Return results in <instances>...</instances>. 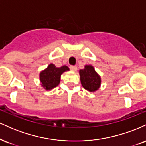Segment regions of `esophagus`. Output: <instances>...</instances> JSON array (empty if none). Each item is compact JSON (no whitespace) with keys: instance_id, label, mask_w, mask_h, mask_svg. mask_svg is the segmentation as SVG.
<instances>
[{"instance_id":"esophagus-1","label":"esophagus","mask_w":146,"mask_h":146,"mask_svg":"<svg viewBox=\"0 0 146 146\" xmlns=\"http://www.w3.org/2000/svg\"><path fill=\"white\" fill-rule=\"evenodd\" d=\"M69 67H70V69L72 70V71H75L77 70V66H74V65H71V66H70Z\"/></svg>"}]
</instances>
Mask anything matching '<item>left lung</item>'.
<instances>
[{
    "label": "left lung",
    "instance_id": "obj_1",
    "mask_svg": "<svg viewBox=\"0 0 146 146\" xmlns=\"http://www.w3.org/2000/svg\"><path fill=\"white\" fill-rule=\"evenodd\" d=\"M80 75L82 85L85 89L90 92L98 89L101 83V79L97 74L93 66L86 65L84 69L80 71Z\"/></svg>",
    "mask_w": 146,
    "mask_h": 146
}]
</instances>
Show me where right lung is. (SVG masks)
Here are the masks:
<instances>
[{"instance_id":"add662e5","label":"right lung","mask_w":146,"mask_h":146,"mask_svg":"<svg viewBox=\"0 0 146 146\" xmlns=\"http://www.w3.org/2000/svg\"><path fill=\"white\" fill-rule=\"evenodd\" d=\"M68 70L69 68L66 66L58 68L53 64L48 65V67L40 74V79L43 87L46 90H51L56 87L60 82L62 73Z\"/></svg>"}]
</instances>
